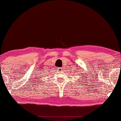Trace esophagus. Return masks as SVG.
I'll list each match as a JSON object with an SVG mask.
<instances>
[{
  "label": "esophagus",
  "instance_id": "esophagus-1",
  "mask_svg": "<svg viewBox=\"0 0 121 121\" xmlns=\"http://www.w3.org/2000/svg\"><path fill=\"white\" fill-rule=\"evenodd\" d=\"M62 68H61V67H58V68H57V70H58V71H62Z\"/></svg>",
  "mask_w": 121,
  "mask_h": 121
}]
</instances>
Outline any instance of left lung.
<instances>
[{
  "mask_svg": "<svg viewBox=\"0 0 121 121\" xmlns=\"http://www.w3.org/2000/svg\"><path fill=\"white\" fill-rule=\"evenodd\" d=\"M76 72H77V71H76ZM81 75H82V74H81Z\"/></svg>",
  "mask_w": 121,
  "mask_h": 121,
  "instance_id": "8db88e82",
  "label": "left lung"
}]
</instances>
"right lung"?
<instances>
[{"mask_svg": "<svg viewBox=\"0 0 121 121\" xmlns=\"http://www.w3.org/2000/svg\"><path fill=\"white\" fill-rule=\"evenodd\" d=\"M46 72H48V71H46Z\"/></svg>", "mask_w": 121, "mask_h": 121, "instance_id": "obj_1", "label": "right lung"}]
</instances>
